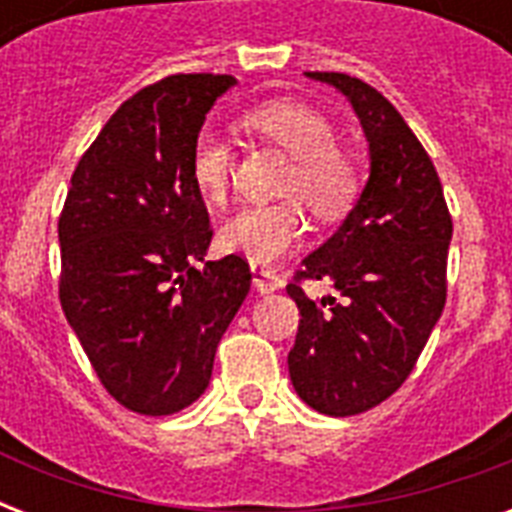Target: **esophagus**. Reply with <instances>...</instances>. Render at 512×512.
Instances as JSON below:
<instances>
[{"mask_svg": "<svg viewBox=\"0 0 512 512\" xmlns=\"http://www.w3.org/2000/svg\"><path fill=\"white\" fill-rule=\"evenodd\" d=\"M252 284H255L260 295H271V292L281 287V276L273 268H268V265L252 263Z\"/></svg>", "mask_w": 512, "mask_h": 512, "instance_id": "obj_1", "label": "esophagus"}]
</instances>
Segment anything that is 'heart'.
Instances as JSON below:
<instances>
[{
  "instance_id": "heart-1",
  "label": "heart",
  "mask_w": 512,
  "mask_h": 512,
  "mask_svg": "<svg viewBox=\"0 0 512 512\" xmlns=\"http://www.w3.org/2000/svg\"><path fill=\"white\" fill-rule=\"evenodd\" d=\"M247 124L271 138L292 156L276 204H249L231 215L220 228L225 252L249 257L252 263H271L303 239L305 215L300 199L316 217L332 220L350 207L358 193L356 164L337 148V130L327 116L297 100H271L252 108ZM191 180L209 204H223L231 188L233 151L212 127H201L191 143Z\"/></svg>"
}]
</instances>
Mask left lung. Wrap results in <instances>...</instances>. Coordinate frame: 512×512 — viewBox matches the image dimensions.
Returning <instances> with one entry per match:
<instances>
[{
	"instance_id": "1",
	"label": "left lung",
	"mask_w": 512,
	"mask_h": 512,
	"mask_svg": "<svg viewBox=\"0 0 512 512\" xmlns=\"http://www.w3.org/2000/svg\"><path fill=\"white\" fill-rule=\"evenodd\" d=\"M350 100L369 143V180L337 233L287 284L300 308L289 377L305 404L350 417L382 404L412 374L446 303L452 215L404 116L366 82L308 71ZM333 281L340 298L311 301L302 281Z\"/></svg>"
}]
</instances>
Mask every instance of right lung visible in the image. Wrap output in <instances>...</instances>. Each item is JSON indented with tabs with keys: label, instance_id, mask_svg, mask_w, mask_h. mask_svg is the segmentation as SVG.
Listing matches in <instances>:
<instances>
[{
	"label": "right lung",
	"instance_id": "1",
	"mask_svg": "<svg viewBox=\"0 0 512 512\" xmlns=\"http://www.w3.org/2000/svg\"><path fill=\"white\" fill-rule=\"evenodd\" d=\"M236 79L175 74L124 100L71 175L58 220L60 305L103 388L164 417L207 390L252 284L239 255L204 260L212 228L191 143Z\"/></svg>",
	"mask_w": 512,
	"mask_h": 512
}]
</instances>
